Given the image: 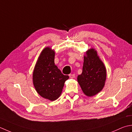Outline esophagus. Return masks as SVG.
<instances>
[{
    "mask_svg": "<svg viewBox=\"0 0 132 132\" xmlns=\"http://www.w3.org/2000/svg\"><path fill=\"white\" fill-rule=\"evenodd\" d=\"M70 79H73V78L75 77V74H70L69 75Z\"/></svg>",
    "mask_w": 132,
    "mask_h": 132,
    "instance_id": "34e87169",
    "label": "esophagus"
}]
</instances>
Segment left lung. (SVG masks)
I'll use <instances>...</instances> for the list:
<instances>
[{"mask_svg":"<svg viewBox=\"0 0 132 132\" xmlns=\"http://www.w3.org/2000/svg\"><path fill=\"white\" fill-rule=\"evenodd\" d=\"M106 78L105 67L97 53L90 48L84 57L82 72L77 76V81L86 96L96 95L103 89Z\"/></svg>","mask_w":132,"mask_h":132,"instance_id":"1","label":"left lung"}]
</instances>
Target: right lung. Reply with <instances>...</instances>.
Segmentation results:
<instances>
[{
	"label": "right lung",
	"instance_id": "1",
	"mask_svg": "<svg viewBox=\"0 0 132 132\" xmlns=\"http://www.w3.org/2000/svg\"><path fill=\"white\" fill-rule=\"evenodd\" d=\"M55 51L46 47L42 51L35 66L33 83L37 92L44 98L55 101L60 97L64 82L69 79L55 65Z\"/></svg>",
	"mask_w": 132,
	"mask_h": 132
}]
</instances>
